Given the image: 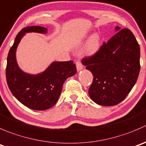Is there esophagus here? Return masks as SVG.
<instances>
[{
    "mask_svg": "<svg viewBox=\"0 0 146 146\" xmlns=\"http://www.w3.org/2000/svg\"><path fill=\"white\" fill-rule=\"evenodd\" d=\"M76 68H77L78 71H80V70H82V69H83V66L82 65L81 62H80L79 60H78L76 62Z\"/></svg>",
    "mask_w": 146,
    "mask_h": 146,
    "instance_id": "34e87169",
    "label": "esophagus"
}]
</instances>
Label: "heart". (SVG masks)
I'll list each match as a JSON object with an SVG mask.
<instances>
[{
  "instance_id": "b5f03b06",
  "label": "heart",
  "mask_w": 146,
  "mask_h": 146,
  "mask_svg": "<svg viewBox=\"0 0 146 146\" xmlns=\"http://www.w3.org/2000/svg\"><path fill=\"white\" fill-rule=\"evenodd\" d=\"M100 46V38L97 34H93L90 37L85 46V53L88 55H93L98 50Z\"/></svg>"
}]
</instances>
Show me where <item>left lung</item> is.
Segmentation results:
<instances>
[{"mask_svg": "<svg viewBox=\"0 0 146 146\" xmlns=\"http://www.w3.org/2000/svg\"><path fill=\"white\" fill-rule=\"evenodd\" d=\"M117 33L90 57L82 59L93 76L90 98L100 106H111L125 98L139 75L140 46L129 29L115 27Z\"/></svg>", "mask_w": 146, "mask_h": 146, "instance_id": "1", "label": "left lung"}]
</instances>
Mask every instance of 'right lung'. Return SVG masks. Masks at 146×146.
Masks as SVG:
<instances>
[{
  "label": "right lung",
  "instance_id": "right-lung-1",
  "mask_svg": "<svg viewBox=\"0 0 146 146\" xmlns=\"http://www.w3.org/2000/svg\"><path fill=\"white\" fill-rule=\"evenodd\" d=\"M46 33L47 28L29 26L23 28L15 37L7 58L5 74L8 88L12 94L22 104L36 111H44L53 107L58 101L63 85L68 78L77 72L72 60L53 62L43 73L31 75L23 71L18 66L15 52L26 33Z\"/></svg>",
  "mask_w": 146,
  "mask_h": 146
}]
</instances>
